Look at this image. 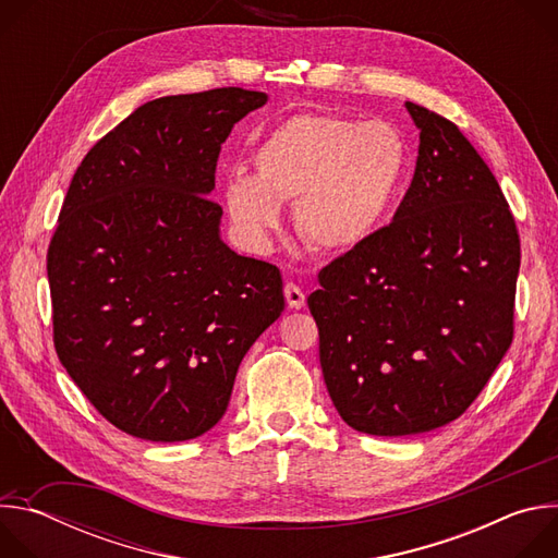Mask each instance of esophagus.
I'll return each instance as SVG.
<instances>
[{
    "label": "esophagus",
    "mask_w": 558,
    "mask_h": 558,
    "mask_svg": "<svg viewBox=\"0 0 558 558\" xmlns=\"http://www.w3.org/2000/svg\"><path fill=\"white\" fill-rule=\"evenodd\" d=\"M284 298H287V304H289L291 308H302L304 302H306L304 291H302L295 282H287V284H284Z\"/></svg>",
    "instance_id": "esophagus-1"
}]
</instances>
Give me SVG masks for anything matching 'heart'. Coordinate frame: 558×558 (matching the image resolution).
I'll list each match as a JSON object with an SVG mask.
<instances>
[{"label":"heart","mask_w":558,"mask_h":558,"mask_svg":"<svg viewBox=\"0 0 558 558\" xmlns=\"http://www.w3.org/2000/svg\"><path fill=\"white\" fill-rule=\"evenodd\" d=\"M254 174L229 172L222 201L247 243L265 247L295 204L304 241L325 252L362 245L386 220L409 168L404 134L388 121H355L327 112H300L252 151Z\"/></svg>","instance_id":"b5f03b06"}]
</instances>
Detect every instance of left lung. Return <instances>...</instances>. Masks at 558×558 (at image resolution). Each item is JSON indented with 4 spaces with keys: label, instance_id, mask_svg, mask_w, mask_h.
<instances>
[{
    "label": "left lung",
    "instance_id": "1",
    "mask_svg": "<svg viewBox=\"0 0 558 558\" xmlns=\"http://www.w3.org/2000/svg\"><path fill=\"white\" fill-rule=\"evenodd\" d=\"M407 108L420 154L404 201L306 298L340 417L379 437L468 411L512 344L521 265L514 216L480 151L450 119Z\"/></svg>",
    "mask_w": 558,
    "mask_h": 558
}]
</instances>
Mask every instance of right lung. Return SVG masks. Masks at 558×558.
I'll return each mask as SVG.
<instances>
[{
  "label": "right lung",
  "mask_w": 558,
  "mask_h": 558,
  "mask_svg": "<svg viewBox=\"0 0 558 558\" xmlns=\"http://www.w3.org/2000/svg\"><path fill=\"white\" fill-rule=\"evenodd\" d=\"M265 93L143 104L76 168L48 247L54 351L119 430L185 441L225 415L250 347L284 311L271 263L218 235L220 145Z\"/></svg>",
  "instance_id": "add662e5"
}]
</instances>
